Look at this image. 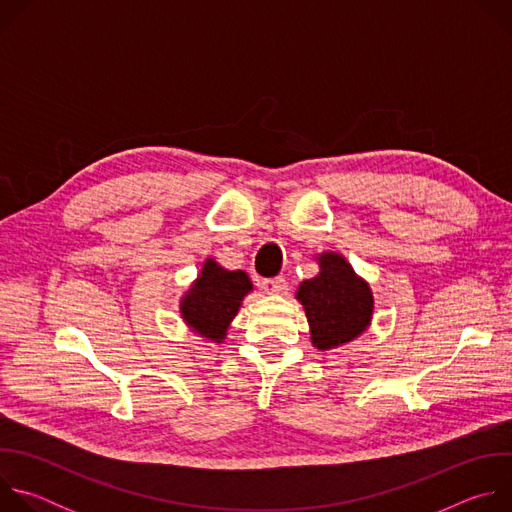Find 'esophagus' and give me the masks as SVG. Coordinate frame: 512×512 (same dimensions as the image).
<instances>
[{
	"label": "esophagus",
	"mask_w": 512,
	"mask_h": 512,
	"mask_svg": "<svg viewBox=\"0 0 512 512\" xmlns=\"http://www.w3.org/2000/svg\"><path fill=\"white\" fill-rule=\"evenodd\" d=\"M261 287H263V291H267V294H285L287 281H285V277L279 275V277H273V279H263Z\"/></svg>",
	"instance_id": "34e87169"
}]
</instances>
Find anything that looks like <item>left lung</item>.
<instances>
[{"instance_id":"8db88e82","label":"left lung","mask_w":512,"mask_h":512,"mask_svg":"<svg viewBox=\"0 0 512 512\" xmlns=\"http://www.w3.org/2000/svg\"><path fill=\"white\" fill-rule=\"evenodd\" d=\"M296 298L304 304L312 342L320 350L354 340L371 324V289L338 253L320 255V273L302 281Z\"/></svg>"}]
</instances>
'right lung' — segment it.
<instances>
[{"instance_id":"right-lung-1","label":"right lung","mask_w":512,"mask_h":512,"mask_svg":"<svg viewBox=\"0 0 512 512\" xmlns=\"http://www.w3.org/2000/svg\"><path fill=\"white\" fill-rule=\"evenodd\" d=\"M251 289L253 283L245 271H227L208 259L200 277L182 298V318L198 334L221 342Z\"/></svg>"}]
</instances>
